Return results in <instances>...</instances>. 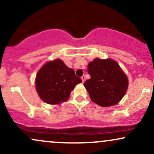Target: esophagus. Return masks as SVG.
<instances>
[{"label":"esophagus","instance_id":"obj_1","mask_svg":"<svg viewBox=\"0 0 154 154\" xmlns=\"http://www.w3.org/2000/svg\"><path fill=\"white\" fill-rule=\"evenodd\" d=\"M81 79H82V82H85V76L83 75L82 77H81Z\"/></svg>","mask_w":154,"mask_h":154}]
</instances>
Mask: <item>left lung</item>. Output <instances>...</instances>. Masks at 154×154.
<instances>
[{"instance_id": "8db88e82", "label": "left lung", "mask_w": 154, "mask_h": 154, "mask_svg": "<svg viewBox=\"0 0 154 154\" xmlns=\"http://www.w3.org/2000/svg\"><path fill=\"white\" fill-rule=\"evenodd\" d=\"M91 78L84 83L91 99L98 106L109 107L122 100L128 88V79L117 62L95 59L88 65Z\"/></svg>"}]
</instances>
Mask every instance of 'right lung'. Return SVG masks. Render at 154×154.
Returning <instances> with one entry per match:
<instances>
[{
    "mask_svg": "<svg viewBox=\"0 0 154 154\" xmlns=\"http://www.w3.org/2000/svg\"><path fill=\"white\" fill-rule=\"evenodd\" d=\"M82 79L61 59L48 61L40 69L35 79L36 91L46 103L59 104L69 99L71 91Z\"/></svg>",
    "mask_w": 154,
    "mask_h": 154,
    "instance_id": "right-lung-1",
    "label": "right lung"
}]
</instances>
